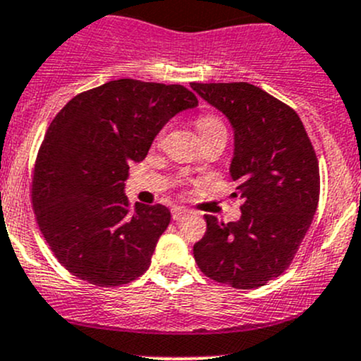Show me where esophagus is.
<instances>
[{
	"instance_id": "obj_1",
	"label": "esophagus",
	"mask_w": 361,
	"mask_h": 361,
	"mask_svg": "<svg viewBox=\"0 0 361 361\" xmlns=\"http://www.w3.org/2000/svg\"><path fill=\"white\" fill-rule=\"evenodd\" d=\"M171 216H173L174 221H181V219H185V217L188 216V211L185 207H173L171 209Z\"/></svg>"
}]
</instances>
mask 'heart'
<instances>
[{
    "label": "heart",
    "mask_w": 361,
    "mask_h": 361,
    "mask_svg": "<svg viewBox=\"0 0 361 361\" xmlns=\"http://www.w3.org/2000/svg\"><path fill=\"white\" fill-rule=\"evenodd\" d=\"M197 132L200 133L202 142L211 140V138H226L228 140V126L219 114L214 113H202L195 120Z\"/></svg>",
    "instance_id": "b5f03b06"
}]
</instances>
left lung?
Returning a JSON list of instances; mask_svg holds the SVG:
<instances>
[{
    "label": "left lung",
    "instance_id": "8db88e82",
    "mask_svg": "<svg viewBox=\"0 0 361 361\" xmlns=\"http://www.w3.org/2000/svg\"><path fill=\"white\" fill-rule=\"evenodd\" d=\"M192 89L228 116L235 128L233 197L236 223L205 216L207 231L193 245L205 276L236 290L260 288L290 267L310 228L320 195L314 145L296 111L247 82Z\"/></svg>",
    "mask_w": 361,
    "mask_h": 361
}]
</instances>
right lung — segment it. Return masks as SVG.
<instances>
[{"label":"right lung","instance_id":"obj_1","mask_svg":"<svg viewBox=\"0 0 361 361\" xmlns=\"http://www.w3.org/2000/svg\"><path fill=\"white\" fill-rule=\"evenodd\" d=\"M197 104L183 85L121 78L78 94L54 116L30 197L42 236L70 274L114 288L147 271L171 212L161 204L132 209L125 180L169 118Z\"/></svg>","mask_w":361,"mask_h":361}]
</instances>
